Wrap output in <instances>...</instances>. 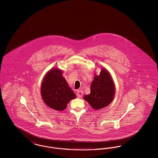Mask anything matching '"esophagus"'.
<instances>
[{
  "label": "esophagus",
  "instance_id": "1",
  "mask_svg": "<svg viewBox=\"0 0 158 158\" xmlns=\"http://www.w3.org/2000/svg\"><path fill=\"white\" fill-rule=\"evenodd\" d=\"M76 94H77V97L78 98H81L83 96V91L82 90H78L77 91Z\"/></svg>",
  "mask_w": 158,
  "mask_h": 158
}]
</instances>
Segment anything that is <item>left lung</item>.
Masks as SVG:
<instances>
[{"label":"left lung","instance_id":"8db88e82","mask_svg":"<svg viewBox=\"0 0 158 158\" xmlns=\"http://www.w3.org/2000/svg\"><path fill=\"white\" fill-rule=\"evenodd\" d=\"M115 94L113 79L109 72L102 69L99 76H95L90 85V93L83 98L95 110H99L109 105Z\"/></svg>","mask_w":158,"mask_h":158}]
</instances>
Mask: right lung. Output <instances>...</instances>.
I'll list each match as a JSON object with an SVG mask.
<instances>
[{
	"mask_svg": "<svg viewBox=\"0 0 158 158\" xmlns=\"http://www.w3.org/2000/svg\"><path fill=\"white\" fill-rule=\"evenodd\" d=\"M41 90L45 104L57 111L64 110L68 102L76 97L59 69H52L46 75Z\"/></svg>",
	"mask_w": 158,
	"mask_h": 158,
	"instance_id": "right-lung-1",
	"label": "right lung"
}]
</instances>
